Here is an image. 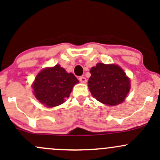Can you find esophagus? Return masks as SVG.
<instances>
[{
    "label": "esophagus",
    "instance_id": "1",
    "mask_svg": "<svg viewBox=\"0 0 160 160\" xmlns=\"http://www.w3.org/2000/svg\"><path fill=\"white\" fill-rule=\"evenodd\" d=\"M79 81L81 82H82V83H85V82H87V79L85 77L81 76V77H79Z\"/></svg>",
    "mask_w": 160,
    "mask_h": 160
}]
</instances>
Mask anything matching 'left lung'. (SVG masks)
I'll return each mask as SVG.
<instances>
[{
    "mask_svg": "<svg viewBox=\"0 0 160 160\" xmlns=\"http://www.w3.org/2000/svg\"><path fill=\"white\" fill-rule=\"evenodd\" d=\"M90 72L88 85L96 100L109 106L118 105L125 100L130 82L119 66L98 63Z\"/></svg>",
    "mask_w": 160,
    "mask_h": 160,
    "instance_id": "obj_1",
    "label": "left lung"
}]
</instances>
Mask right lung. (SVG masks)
I'll return each instance as SVG.
<instances>
[{
	"label": "right lung",
	"mask_w": 160,
	"mask_h": 160,
	"mask_svg": "<svg viewBox=\"0 0 160 160\" xmlns=\"http://www.w3.org/2000/svg\"><path fill=\"white\" fill-rule=\"evenodd\" d=\"M78 80L72 73H68L59 65L42 69L32 83L35 97L47 108L63 104L69 97L72 88Z\"/></svg>",
	"instance_id": "obj_1"
}]
</instances>
